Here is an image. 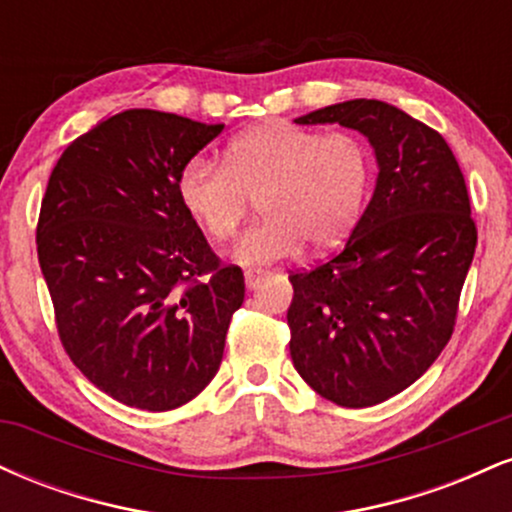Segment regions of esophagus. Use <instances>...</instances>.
I'll return each mask as SVG.
<instances>
[{
  "mask_svg": "<svg viewBox=\"0 0 512 512\" xmlns=\"http://www.w3.org/2000/svg\"><path fill=\"white\" fill-rule=\"evenodd\" d=\"M267 276V272H262V269H248L245 272V284H248V289H257V286L262 284V279Z\"/></svg>",
  "mask_w": 512,
  "mask_h": 512,
  "instance_id": "1",
  "label": "esophagus"
}]
</instances>
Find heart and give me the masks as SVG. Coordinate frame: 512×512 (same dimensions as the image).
<instances>
[{"mask_svg":"<svg viewBox=\"0 0 512 512\" xmlns=\"http://www.w3.org/2000/svg\"><path fill=\"white\" fill-rule=\"evenodd\" d=\"M370 178V151L354 134L267 122L231 139L223 166L190 158L175 192L211 243L231 238L250 197L260 199L262 219L233 250L238 264L260 267L296 255L305 243L313 250L342 243L361 219Z\"/></svg>","mask_w":512,"mask_h":512,"instance_id":"b5f03b06","label":"heart"}]
</instances>
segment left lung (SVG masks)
I'll use <instances>...</instances> for the list:
<instances>
[{
    "instance_id": "obj_1",
    "label": "left lung",
    "mask_w": 512,
    "mask_h": 512,
    "mask_svg": "<svg viewBox=\"0 0 512 512\" xmlns=\"http://www.w3.org/2000/svg\"><path fill=\"white\" fill-rule=\"evenodd\" d=\"M363 134L378 163L366 211L325 264L291 274V358L317 395L361 409L421 378L448 344L477 248L464 175L448 142L383 101L296 117Z\"/></svg>"
}]
</instances>
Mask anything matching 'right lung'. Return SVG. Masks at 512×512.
I'll return each mask as SVG.
<instances>
[{"mask_svg":"<svg viewBox=\"0 0 512 512\" xmlns=\"http://www.w3.org/2000/svg\"><path fill=\"white\" fill-rule=\"evenodd\" d=\"M223 125L132 108L64 149L38 221V260L74 366L127 407L168 411L221 366L245 279L182 209L180 168Z\"/></svg>","mask_w":512,"mask_h":512,"instance_id":"right-lung-1","label":"right lung"}]
</instances>
